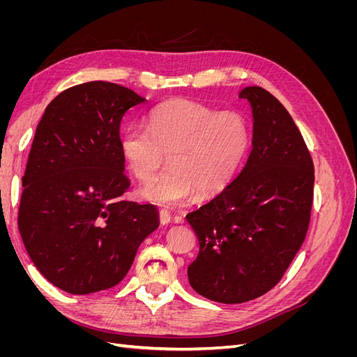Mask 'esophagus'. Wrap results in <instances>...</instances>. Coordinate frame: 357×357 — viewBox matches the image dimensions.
I'll return each instance as SVG.
<instances>
[{"instance_id":"esophagus-1","label":"esophagus","mask_w":357,"mask_h":357,"mask_svg":"<svg viewBox=\"0 0 357 357\" xmlns=\"http://www.w3.org/2000/svg\"><path fill=\"white\" fill-rule=\"evenodd\" d=\"M159 222H160V225H168L171 222V213L168 210H160L159 211Z\"/></svg>"}]
</instances>
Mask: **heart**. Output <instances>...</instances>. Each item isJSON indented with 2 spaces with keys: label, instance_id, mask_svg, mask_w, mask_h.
<instances>
[{
  "label": "heart",
  "instance_id": "1",
  "mask_svg": "<svg viewBox=\"0 0 357 357\" xmlns=\"http://www.w3.org/2000/svg\"><path fill=\"white\" fill-rule=\"evenodd\" d=\"M149 129L131 128L121 139L129 171L142 181L153 177L168 153L169 167L142 189L159 205H176L219 193L238 172L250 147V125L235 110L219 112L190 100H171L153 109Z\"/></svg>",
  "mask_w": 357,
  "mask_h": 357
}]
</instances>
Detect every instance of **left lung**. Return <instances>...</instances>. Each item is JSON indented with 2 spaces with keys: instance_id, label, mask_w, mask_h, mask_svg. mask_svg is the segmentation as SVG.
<instances>
[{
  "instance_id": "8db88e82",
  "label": "left lung",
  "mask_w": 357,
  "mask_h": 357,
  "mask_svg": "<svg viewBox=\"0 0 357 357\" xmlns=\"http://www.w3.org/2000/svg\"><path fill=\"white\" fill-rule=\"evenodd\" d=\"M252 109V152L218 197L186 215L199 241L188 268L197 294L241 304L271 290L310 225L314 165L294 119L261 86L240 92Z\"/></svg>"
}]
</instances>
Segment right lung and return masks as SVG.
<instances>
[{"instance_id": "right-lung-1", "label": "right lung", "mask_w": 357, "mask_h": 357, "mask_svg": "<svg viewBox=\"0 0 357 357\" xmlns=\"http://www.w3.org/2000/svg\"><path fill=\"white\" fill-rule=\"evenodd\" d=\"M144 102L125 86L88 82L61 92L37 126L17 226L38 271L68 294L122 282L159 226L155 205L122 198L131 183L119 129L126 112Z\"/></svg>"}]
</instances>
